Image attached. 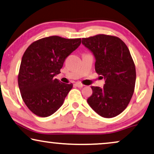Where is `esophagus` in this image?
<instances>
[{
	"instance_id": "1",
	"label": "esophagus",
	"mask_w": 154,
	"mask_h": 154,
	"mask_svg": "<svg viewBox=\"0 0 154 154\" xmlns=\"http://www.w3.org/2000/svg\"><path fill=\"white\" fill-rule=\"evenodd\" d=\"M75 85L77 87H79V88H82V87H84V85H82V84H81L80 82H76L75 83Z\"/></svg>"
}]
</instances>
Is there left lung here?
I'll use <instances>...</instances> for the list:
<instances>
[{"instance_id":"obj_1","label":"left lung","mask_w":154,"mask_h":154,"mask_svg":"<svg viewBox=\"0 0 154 154\" xmlns=\"http://www.w3.org/2000/svg\"><path fill=\"white\" fill-rule=\"evenodd\" d=\"M95 60V71L104 77V87H91L87 100L91 108L104 118L119 115L126 108L134 94L136 69L129 48L117 37L97 35L82 38Z\"/></svg>"}]
</instances>
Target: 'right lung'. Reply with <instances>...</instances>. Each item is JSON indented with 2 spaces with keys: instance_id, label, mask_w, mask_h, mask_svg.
<instances>
[{
  "instance_id": "obj_1",
  "label": "right lung",
  "mask_w": 154,
  "mask_h": 154,
  "mask_svg": "<svg viewBox=\"0 0 154 154\" xmlns=\"http://www.w3.org/2000/svg\"><path fill=\"white\" fill-rule=\"evenodd\" d=\"M80 44V38L50 36L32 42L25 50L17 81L21 97L33 114L47 117L63 104L73 85L54 77L60 73L66 57Z\"/></svg>"
}]
</instances>
